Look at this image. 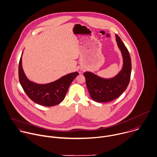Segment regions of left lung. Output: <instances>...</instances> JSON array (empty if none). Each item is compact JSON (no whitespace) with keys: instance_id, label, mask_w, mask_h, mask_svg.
Masks as SVG:
<instances>
[{"instance_id":"1","label":"left lung","mask_w":157,"mask_h":157,"mask_svg":"<svg viewBox=\"0 0 157 157\" xmlns=\"http://www.w3.org/2000/svg\"><path fill=\"white\" fill-rule=\"evenodd\" d=\"M116 41L123 59L122 68L114 77L105 78L86 71L83 75L91 98L97 102H107L117 98L126 90L130 79L132 62L129 52L121 40L116 35Z\"/></svg>"}]
</instances>
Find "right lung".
<instances>
[{
	"label": "right lung",
	"mask_w": 157,
	"mask_h": 157,
	"mask_svg": "<svg viewBox=\"0 0 157 157\" xmlns=\"http://www.w3.org/2000/svg\"><path fill=\"white\" fill-rule=\"evenodd\" d=\"M22 53L19 64V78L26 94L32 101L41 105L52 106L59 104L64 100L70 85L79 74L78 72L66 74L51 83H36L28 79L24 72L22 65Z\"/></svg>",
	"instance_id": "obj_1"
}]
</instances>
